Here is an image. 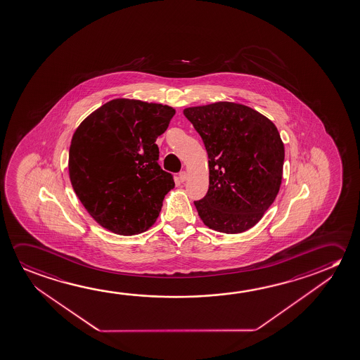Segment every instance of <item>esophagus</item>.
<instances>
[{"mask_svg":"<svg viewBox=\"0 0 360 360\" xmlns=\"http://www.w3.org/2000/svg\"><path fill=\"white\" fill-rule=\"evenodd\" d=\"M187 178H188V174H187V172H181L179 174H178V179H179V182L183 183L187 181Z\"/></svg>","mask_w":360,"mask_h":360,"instance_id":"obj_1","label":"esophagus"}]
</instances>
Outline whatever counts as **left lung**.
Wrapping results in <instances>:
<instances>
[{"label": "left lung", "instance_id": "1", "mask_svg": "<svg viewBox=\"0 0 360 360\" xmlns=\"http://www.w3.org/2000/svg\"><path fill=\"white\" fill-rule=\"evenodd\" d=\"M183 113L208 153L210 188L194 202L200 219L226 234L255 227L282 184L284 144L276 124L234 102L188 107Z\"/></svg>", "mask_w": 360, "mask_h": 360}]
</instances>
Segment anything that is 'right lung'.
I'll use <instances>...</instances> for the list:
<instances>
[{
	"label": "right lung",
	"instance_id": "add662e5",
	"mask_svg": "<svg viewBox=\"0 0 360 360\" xmlns=\"http://www.w3.org/2000/svg\"><path fill=\"white\" fill-rule=\"evenodd\" d=\"M176 110L116 98L86 117L68 155L73 191L89 216L107 231L134 236L148 231L174 182L158 165L155 139Z\"/></svg>",
	"mask_w": 360,
	"mask_h": 360
}]
</instances>
